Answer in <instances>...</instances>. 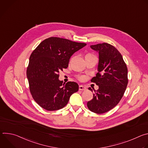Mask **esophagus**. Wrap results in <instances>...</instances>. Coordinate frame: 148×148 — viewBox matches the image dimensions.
<instances>
[{"instance_id": "esophagus-1", "label": "esophagus", "mask_w": 148, "mask_h": 148, "mask_svg": "<svg viewBox=\"0 0 148 148\" xmlns=\"http://www.w3.org/2000/svg\"><path fill=\"white\" fill-rule=\"evenodd\" d=\"M86 90V87H84L83 86H79V90H80V91H84V90Z\"/></svg>"}]
</instances>
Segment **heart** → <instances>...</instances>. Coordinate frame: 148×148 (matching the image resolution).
<instances>
[{
    "instance_id": "obj_1",
    "label": "heart",
    "mask_w": 148,
    "mask_h": 148,
    "mask_svg": "<svg viewBox=\"0 0 148 148\" xmlns=\"http://www.w3.org/2000/svg\"><path fill=\"white\" fill-rule=\"evenodd\" d=\"M87 55H92V54H87ZM87 55H86V56H87ZM79 79L80 80H82V79H84V77L81 76V77H79Z\"/></svg>"
}]
</instances>
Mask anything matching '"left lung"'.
<instances>
[{"mask_svg": "<svg viewBox=\"0 0 148 148\" xmlns=\"http://www.w3.org/2000/svg\"><path fill=\"white\" fill-rule=\"evenodd\" d=\"M90 47L99 54L98 73L91 79L99 88L93 89V98L87 107L94 113L103 114L114 108L122 98L128 85V69L121 54L113 46L103 43ZM88 90L92 92L91 88Z\"/></svg>", "mask_w": 148, "mask_h": 148, "instance_id": "obj_1", "label": "left lung"}]
</instances>
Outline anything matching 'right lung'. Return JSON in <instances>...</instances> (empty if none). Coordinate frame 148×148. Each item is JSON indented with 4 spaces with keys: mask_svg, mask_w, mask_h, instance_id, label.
Here are the masks:
<instances>
[{
    "mask_svg": "<svg viewBox=\"0 0 148 148\" xmlns=\"http://www.w3.org/2000/svg\"><path fill=\"white\" fill-rule=\"evenodd\" d=\"M87 45L51 37L40 43L32 52L27 69L29 88L34 100L47 111L64 107L71 95L78 90V84H65L58 73L67 69L71 56Z\"/></svg>",
    "mask_w": 148,
    "mask_h": 148,
    "instance_id": "obj_1",
    "label": "right lung"
}]
</instances>
